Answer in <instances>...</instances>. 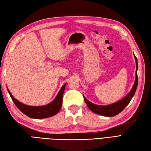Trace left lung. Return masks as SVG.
<instances>
[{
	"instance_id": "obj_1",
	"label": "left lung",
	"mask_w": 151,
	"mask_h": 151,
	"mask_svg": "<svg viewBox=\"0 0 151 151\" xmlns=\"http://www.w3.org/2000/svg\"><path fill=\"white\" fill-rule=\"evenodd\" d=\"M134 57L136 61V72H135V81L133 84V87L126 96H125L123 99L116 101L115 103L112 104H109L107 105H99L93 104L91 101H89L88 99H86L84 95V99L86 104L88 108L91 111L96 114L107 116V117H113L117 115L121 111H123L124 109L127 106L130 101L132 99L134 95H135V91L137 90V86H138V76H137V70H138V61L137 57L134 55Z\"/></svg>"
}]
</instances>
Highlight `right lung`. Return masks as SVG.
I'll return each instance as SVG.
<instances>
[{"label":"right lung","mask_w":151,"mask_h":151,"mask_svg":"<svg viewBox=\"0 0 151 151\" xmlns=\"http://www.w3.org/2000/svg\"><path fill=\"white\" fill-rule=\"evenodd\" d=\"M66 84L67 83H65L63 85L55 99L51 102L45 105L40 106H30L21 103L13 96L9 89H7L14 104L24 114L33 119H44V118L53 116L57 114L60 111L62 105L63 93Z\"/></svg>","instance_id":"1"}]
</instances>
